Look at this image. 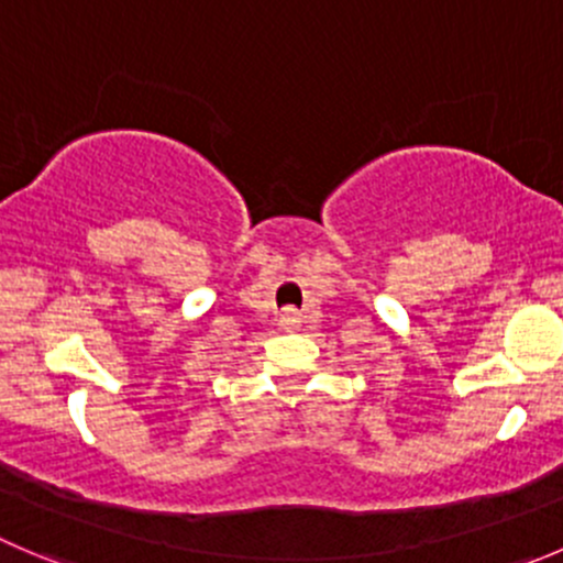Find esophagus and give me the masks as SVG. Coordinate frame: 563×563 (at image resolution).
<instances>
[{
	"instance_id": "34e87169",
	"label": "esophagus",
	"mask_w": 563,
	"mask_h": 563,
	"mask_svg": "<svg viewBox=\"0 0 563 563\" xmlns=\"http://www.w3.org/2000/svg\"><path fill=\"white\" fill-rule=\"evenodd\" d=\"M292 323H296V312H287L285 314V325H292Z\"/></svg>"
}]
</instances>
